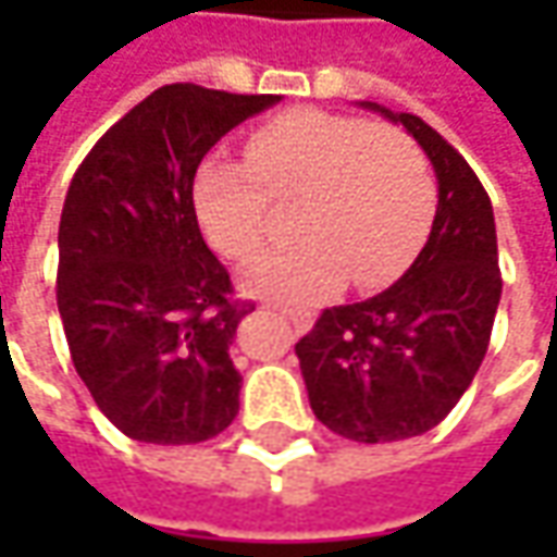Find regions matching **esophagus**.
Wrapping results in <instances>:
<instances>
[{"mask_svg":"<svg viewBox=\"0 0 557 557\" xmlns=\"http://www.w3.org/2000/svg\"><path fill=\"white\" fill-rule=\"evenodd\" d=\"M282 312H285L290 322H294V329H297V332H310L312 329L310 310H304V307H282Z\"/></svg>","mask_w":557,"mask_h":557,"instance_id":"34e87169","label":"esophagus"}]
</instances>
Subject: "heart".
Instances as JSON below:
<instances>
[{
  "label": "heart",
  "mask_w": 557,
  "mask_h": 557,
  "mask_svg": "<svg viewBox=\"0 0 557 557\" xmlns=\"http://www.w3.org/2000/svg\"><path fill=\"white\" fill-rule=\"evenodd\" d=\"M247 161L210 158L195 176V210L210 245L228 260L257 257L278 207L300 201L304 245L245 269V288L294 304L319 300L344 275L354 288L396 278L434 220V180L399 129L325 111H290L253 129Z\"/></svg>",
  "instance_id": "b5f03b06"
}]
</instances>
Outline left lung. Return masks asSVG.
Instances as JSON below:
<instances>
[{"instance_id": "left-lung-1", "label": "left lung", "mask_w": 557, "mask_h": 557, "mask_svg": "<svg viewBox=\"0 0 557 557\" xmlns=\"http://www.w3.org/2000/svg\"><path fill=\"white\" fill-rule=\"evenodd\" d=\"M437 173V216L416 263L387 290L325 310L297 341L315 418L356 443H394L437 428L481 369L503 297L493 203L449 141L416 114L374 101Z\"/></svg>"}]
</instances>
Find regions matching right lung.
Here are the masks:
<instances>
[{
  "label": "right lung",
  "instance_id": "right-lung-1",
  "mask_svg": "<svg viewBox=\"0 0 557 557\" xmlns=\"http://www.w3.org/2000/svg\"><path fill=\"white\" fill-rule=\"evenodd\" d=\"M282 96L173 83L117 120L79 163L58 225V312L76 374L126 437L183 446L238 416L228 347L253 304L203 242V154Z\"/></svg>",
  "mask_w": 557,
  "mask_h": 557
}]
</instances>
